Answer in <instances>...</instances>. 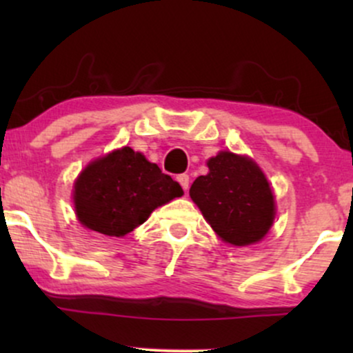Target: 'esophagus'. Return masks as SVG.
Wrapping results in <instances>:
<instances>
[{
	"label": "esophagus",
	"instance_id": "1",
	"mask_svg": "<svg viewBox=\"0 0 353 353\" xmlns=\"http://www.w3.org/2000/svg\"><path fill=\"white\" fill-rule=\"evenodd\" d=\"M177 182H179L184 190L189 189V176H188V174H179V176H177Z\"/></svg>",
	"mask_w": 353,
	"mask_h": 353
}]
</instances>
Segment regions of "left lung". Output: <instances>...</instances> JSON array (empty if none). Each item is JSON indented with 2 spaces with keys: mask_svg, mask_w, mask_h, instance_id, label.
Returning a JSON list of instances; mask_svg holds the SVG:
<instances>
[{
  "mask_svg": "<svg viewBox=\"0 0 353 353\" xmlns=\"http://www.w3.org/2000/svg\"><path fill=\"white\" fill-rule=\"evenodd\" d=\"M209 172L190 185V199L222 241L250 245L265 236L275 205L265 176L254 161L219 152L208 163Z\"/></svg>",
  "mask_w": 353,
  "mask_h": 353,
  "instance_id": "8db88e82",
  "label": "left lung"
}]
</instances>
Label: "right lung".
Segmentation results:
<instances>
[{
	"label": "right lung",
	"instance_id": "1",
	"mask_svg": "<svg viewBox=\"0 0 353 353\" xmlns=\"http://www.w3.org/2000/svg\"><path fill=\"white\" fill-rule=\"evenodd\" d=\"M184 190L157 164L131 148L94 161L74 184V205L84 228L104 236H125L151 212Z\"/></svg>",
	"mask_w": 353,
	"mask_h": 353
}]
</instances>
